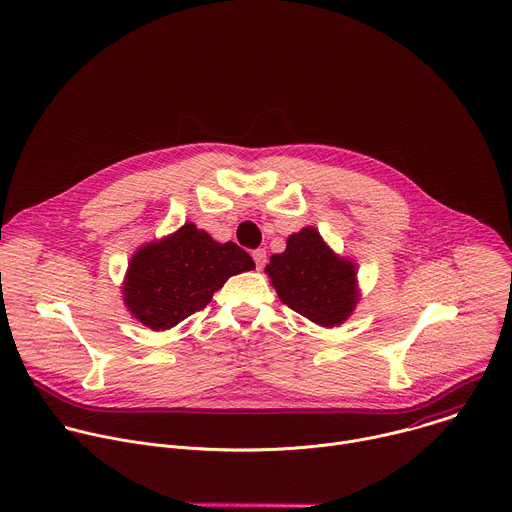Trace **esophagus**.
I'll return each instance as SVG.
<instances>
[{
    "label": "esophagus",
    "instance_id": "34e87169",
    "mask_svg": "<svg viewBox=\"0 0 512 512\" xmlns=\"http://www.w3.org/2000/svg\"><path fill=\"white\" fill-rule=\"evenodd\" d=\"M253 259H255L257 269H263L265 263H267V251H265V249H255V251H253Z\"/></svg>",
    "mask_w": 512,
    "mask_h": 512
}]
</instances>
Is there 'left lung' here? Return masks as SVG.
I'll return each mask as SVG.
<instances>
[{
	"instance_id": "left-lung-1",
	"label": "left lung",
	"mask_w": 512,
	"mask_h": 512,
	"mask_svg": "<svg viewBox=\"0 0 512 512\" xmlns=\"http://www.w3.org/2000/svg\"><path fill=\"white\" fill-rule=\"evenodd\" d=\"M265 271L281 302L320 326H338L354 310V263L336 257L316 229L291 235Z\"/></svg>"
}]
</instances>
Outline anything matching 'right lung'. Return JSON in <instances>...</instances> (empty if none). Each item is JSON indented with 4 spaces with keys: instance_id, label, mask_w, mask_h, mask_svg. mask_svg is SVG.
<instances>
[{
    "instance_id": "right-lung-1",
    "label": "right lung",
    "mask_w": 512,
    "mask_h": 512,
    "mask_svg": "<svg viewBox=\"0 0 512 512\" xmlns=\"http://www.w3.org/2000/svg\"><path fill=\"white\" fill-rule=\"evenodd\" d=\"M253 267V259L239 245L216 243L188 223L131 257L123 287L125 304L143 326L168 330L202 312L231 275Z\"/></svg>"
}]
</instances>
